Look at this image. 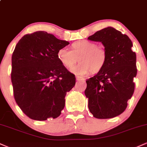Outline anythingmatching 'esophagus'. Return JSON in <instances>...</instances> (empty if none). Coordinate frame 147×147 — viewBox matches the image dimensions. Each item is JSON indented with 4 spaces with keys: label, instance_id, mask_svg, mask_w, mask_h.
I'll return each mask as SVG.
<instances>
[{
    "label": "esophagus",
    "instance_id": "1",
    "mask_svg": "<svg viewBox=\"0 0 147 147\" xmlns=\"http://www.w3.org/2000/svg\"><path fill=\"white\" fill-rule=\"evenodd\" d=\"M76 80L77 81H80V80H84L83 77H80V76H76Z\"/></svg>",
    "mask_w": 147,
    "mask_h": 147
}]
</instances>
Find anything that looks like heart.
<instances>
[{"label": "heart", "instance_id": "1", "mask_svg": "<svg viewBox=\"0 0 147 147\" xmlns=\"http://www.w3.org/2000/svg\"><path fill=\"white\" fill-rule=\"evenodd\" d=\"M72 50L61 48L57 51V58L65 68H70L79 61L78 65L71 70L72 73L86 75L92 72L97 73L104 68L107 60V52L104 48L88 40H80L71 45Z\"/></svg>", "mask_w": 147, "mask_h": 147}]
</instances>
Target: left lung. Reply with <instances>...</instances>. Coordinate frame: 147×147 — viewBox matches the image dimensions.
Listing matches in <instances>:
<instances>
[{
    "instance_id": "8db88e82",
    "label": "left lung",
    "mask_w": 147,
    "mask_h": 147,
    "mask_svg": "<svg viewBox=\"0 0 147 147\" xmlns=\"http://www.w3.org/2000/svg\"><path fill=\"white\" fill-rule=\"evenodd\" d=\"M102 42L107 52V60L100 71L87 79L85 95L93 117L109 119L122 114L135 90L133 78L137 75L136 54L132 41L113 28L108 27L88 37Z\"/></svg>"
}]
</instances>
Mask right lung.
Segmentation results:
<instances>
[{
    "mask_svg": "<svg viewBox=\"0 0 147 147\" xmlns=\"http://www.w3.org/2000/svg\"><path fill=\"white\" fill-rule=\"evenodd\" d=\"M68 44L43 31L25 34L16 44L11 57L14 97L31 119H55L63 109L66 92L74 87L76 79L57 54Z\"/></svg>",
    "mask_w": 147,
    "mask_h": 147,
    "instance_id": "1",
    "label": "right lung"
}]
</instances>
